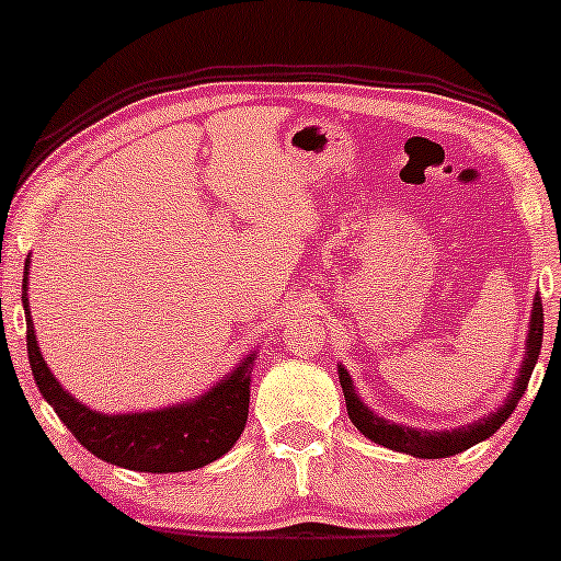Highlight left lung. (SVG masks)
<instances>
[{"label":"left lung","mask_w":561,"mask_h":561,"mask_svg":"<svg viewBox=\"0 0 561 561\" xmlns=\"http://www.w3.org/2000/svg\"><path fill=\"white\" fill-rule=\"evenodd\" d=\"M540 343H543V302L540 298L533 300L530 311V327H527V340H525V358L523 366H519L517 382H514L512 392L506 396V401L501 409H495L493 414L482 416V420L472 424H461L456 430H420V427H405V424H396L377 416L375 411L366 405L362 398H358L356 388H353V379L347 375L345 366H337L340 385H343V396L347 405V416L351 422L362 430L364 437L379 443V446L398 450V454L416 456V459H446V456H456L461 450L478 446L480 440L491 437L495 430L504 424L512 411L517 409L519 398L527 390V382H530L533 369H536L538 356H540Z\"/></svg>","instance_id":"1"}]
</instances>
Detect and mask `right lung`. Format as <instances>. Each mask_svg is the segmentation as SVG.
Instances as JSON below:
<instances>
[{
	"label": "right lung",
	"instance_id": "obj_1",
	"mask_svg": "<svg viewBox=\"0 0 561 561\" xmlns=\"http://www.w3.org/2000/svg\"><path fill=\"white\" fill-rule=\"evenodd\" d=\"M28 263L31 259H25L23 311L31 371L38 392L83 448L96 459L134 472H190L221 459L240 440L248 422L250 366L255 353L192 401L134 414H100L76 401L44 364L28 308Z\"/></svg>",
	"mask_w": 561,
	"mask_h": 561
}]
</instances>
